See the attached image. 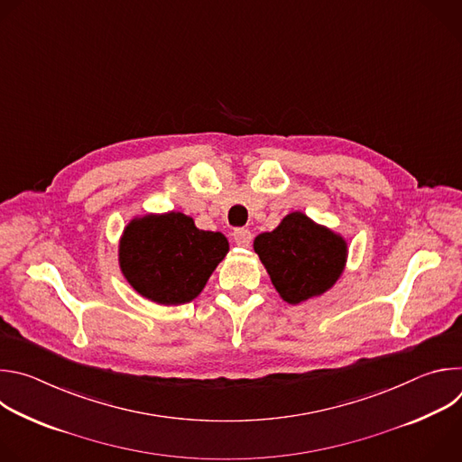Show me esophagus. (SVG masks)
I'll return each mask as SVG.
<instances>
[{"mask_svg":"<svg viewBox=\"0 0 462 462\" xmlns=\"http://www.w3.org/2000/svg\"><path fill=\"white\" fill-rule=\"evenodd\" d=\"M232 236L236 245L241 248H248L252 245V232L248 228H236Z\"/></svg>","mask_w":462,"mask_h":462,"instance_id":"34e87169","label":"esophagus"}]
</instances>
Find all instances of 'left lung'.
I'll return each instance as SVG.
<instances>
[{"label": "left lung", "instance_id": "8db88e82", "mask_svg": "<svg viewBox=\"0 0 462 462\" xmlns=\"http://www.w3.org/2000/svg\"><path fill=\"white\" fill-rule=\"evenodd\" d=\"M254 250L280 296L291 305L331 289L347 259L346 239L301 212L285 216L273 232L259 234Z\"/></svg>", "mask_w": 462, "mask_h": 462}]
</instances>
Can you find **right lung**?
I'll list each match as a JSON object with an SVG mask.
<instances>
[{
    "label": "right lung",
    "instance_id": "add662e5",
    "mask_svg": "<svg viewBox=\"0 0 462 462\" xmlns=\"http://www.w3.org/2000/svg\"><path fill=\"white\" fill-rule=\"evenodd\" d=\"M228 252L221 232L199 230L180 212L131 219L118 245L120 271L141 296L161 305L188 303L201 294Z\"/></svg>",
    "mask_w": 462,
    "mask_h": 462
}]
</instances>
